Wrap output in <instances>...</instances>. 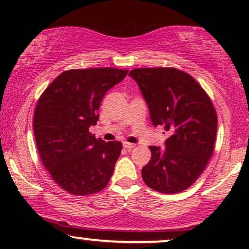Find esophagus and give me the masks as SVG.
Masks as SVG:
<instances>
[{
	"mask_svg": "<svg viewBox=\"0 0 249 249\" xmlns=\"http://www.w3.org/2000/svg\"><path fill=\"white\" fill-rule=\"evenodd\" d=\"M136 145L134 144H131V142H123V147L126 148V150H131V148H133Z\"/></svg>",
	"mask_w": 249,
	"mask_h": 249,
	"instance_id": "esophagus-1",
	"label": "esophagus"
}]
</instances>
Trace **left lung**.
I'll use <instances>...</instances> for the list:
<instances>
[{"label":"left lung","instance_id":"1","mask_svg":"<svg viewBox=\"0 0 249 249\" xmlns=\"http://www.w3.org/2000/svg\"><path fill=\"white\" fill-rule=\"evenodd\" d=\"M130 76L146 102L153 126L168 132L164 148L150 146L142 179L158 192H181L212 157L218 127L212 102L192 76L174 68H142Z\"/></svg>","mask_w":249,"mask_h":249}]
</instances>
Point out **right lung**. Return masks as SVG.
<instances>
[{"label":"right lung","instance_id":"right-lung-1","mask_svg":"<svg viewBox=\"0 0 249 249\" xmlns=\"http://www.w3.org/2000/svg\"><path fill=\"white\" fill-rule=\"evenodd\" d=\"M127 70L73 69L45 89L34 115V134L43 165L63 190L88 196L110 181L121 142H105L91 134L103 97L123 81Z\"/></svg>","mask_w":249,"mask_h":249}]
</instances>
